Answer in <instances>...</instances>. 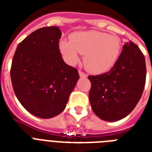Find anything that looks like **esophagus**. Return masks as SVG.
Segmentation results:
<instances>
[{
    "label": "esophagus",
    "instance_id": "34e87169",
    "mask_svg": "<svg viewBox=\"0 0 152 152\" xmlns=\"http://www.w3.org/2000/svg\"><path fill=\"white\" fill-rule=\"evenodd\" d=\"M79 74H80V77H87V76H88V75H87V74L84 73L83 72L80 71V70L79 71Z\"/></svg>",
    "mask_w": 152,
    "mask_h": 152
}]
</instances>
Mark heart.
<instances>
[{"instance_id":"b5f03b06","label":"heart","mask_w":152,"mask_h":152,"mask_svg":"<svg viewBox=\"0 0 152 152\" xmlns=\"http://www.w3.org/2000/svg\"><path fill=\"white\" fill-rule=\"evenodd\" d=\"M71 42L61 40L59 48L67 61L76 64L80 61V53L84 54L86 68L94 73L108 71L118 61L121 50V42L116 35L98 31L75 32Z\"/></svg>"}]
</instances>
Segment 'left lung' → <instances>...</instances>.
<instances>
[{"instance_id":"left-lung-1","label":"left lung","mask_w":152,"mask_h":152,"mask_svg":"<svg viewBox=\"0 0 152 152\" xmlns=\"http://www.w3.org/2000/svg\"><path fill=\"white\" fill-rule=\"evenodd\" d=\"M146 72L145 58L139 47L132 42L125 44L110 71L88 76L94 113L106 121H117L129 115L141 98Z\"/></svg>"}]
</instances>
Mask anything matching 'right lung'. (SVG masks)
<instances>
[{
    "label": "right lung",
    "mask_w": 152,
    "mask_h": 152,
    "mask_svg": "<svg viewBox=\"0 0 152 152\" xmlns=\"http://www.w3.org/2000/svg\"><path fill=\"white\" fill-rule=\"evenodd\" d=\"M61 37L57 27L39 28L18 45L13 57L10 75L15 96L38 118L61 113L80 78L77 69L61 57Z\"/></svg>",
    "instance_id": "add662e5"
}]
</instances>
